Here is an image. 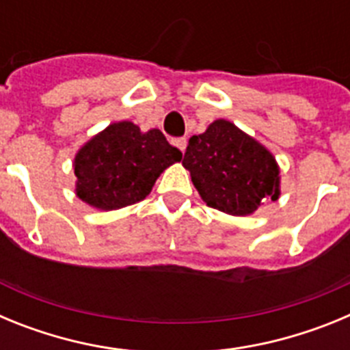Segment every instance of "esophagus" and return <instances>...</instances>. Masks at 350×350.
<instances>
[{
    "label": "esophagus",
    "mask_w": 350,
    "mask_h": 350,
    "mask_svg": "<svg viewBox=\"0 0 350 350\" xmlns=\"http://www.w3.org/2000/svg\"><path fill=\"white\" fill-rule=\"evenodd\" d=\"M173 145L180 150L182 154L185 152V147H187V140L185 138H177V140H173Z\"/></svg>",
    "instance_id": "esophagus-1"
}]
</instances>
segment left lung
Returning a JSON list of instances; mask_svg holds the SVG:
<instances>
[{"instance_id": "left-lung-1", "label": "left lung", "mask_w": 350, "mask_h": 350, "mask_svg": "<svg viewBox=\"0 0 350 350\" xmlns=\"http://www.w3.org/2000/svg\"><path fill=\"white\" fill-rule=\"evenodd\" d=\"M182 166L203 202L230 215L245 217L262 200H279L280 168L273 154L226 119L213 120L185 148Z\"/></svg>"}]
</instances>
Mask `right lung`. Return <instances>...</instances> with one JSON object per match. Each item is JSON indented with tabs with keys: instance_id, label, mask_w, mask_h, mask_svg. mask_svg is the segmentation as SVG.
<instances>
[{
	"instance_id": "1",
	"label": "right lung",
	"mask_w": 350,
	"mask_h": 350,
	"mask_svg": "<svg viewBox=\"0 0 350 350\" xmlns=\"http://www.w3.org/2000/svg\"><path fill=\"white\" fill-rule=\"evenodd\" d=\"M180 159V150L159 129L112 122L75 154V194L92 208H124L145 200L161 173Z\"/></svg>"
}]
</instances>
